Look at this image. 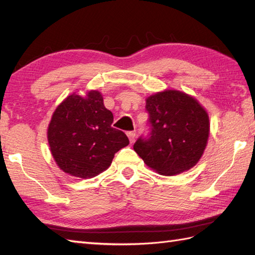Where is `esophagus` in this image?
Here are the masks:
<instances>
[{
	"label": "esophagus",
	"instance_id": "1",
	"mask_svg": "<svg viewBox=\"0 0 255 255\" xmlns=\"http://www.w3.org/2000/svg\"><path fill=\"white\" fill-rule=\"evenodd\" d=\"M127 136L129 138V141L132 143L134 141V139H136V132H134V131H129V132H127Z\"/></svg>",
	"mask_w": 255,
	"mask_h": 255
}]
</instances>
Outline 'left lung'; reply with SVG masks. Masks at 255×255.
Here are the masks:
<instances>
[{"label": "left lung", "instance_id": "left-lung-1", "mask_svg": "<svg viewBox=\"0 0 255 255\" xmlns=\"http://www.w3.org/2000/svg\"><path fill=\"white\" fill-rule=\"evenodd\" d=\"M150 137L133 150L151 170L172 176L186 172L202 158L209 137V116L195 97L165 90L145 99Z\"/></svg>", "mask_w": 255, "mask_h": 255}]
</instances>
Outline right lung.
Wrapping results in <instances>:
<instances>
[{"label":"right lung","instance_id":"1","mask_svg":"<svg viewBox=\"0 0 255 255\" xmlns=\"http://www.w3.org/2000/svg\"><path fill=\"white\" fill-rule=\"evenodd\" d=\"M113 121L99 91L64 99L53 112L47 130L59 169L80 178H92L108 169L117 151L129 144L126 134L112 127Z\"/></svg>","mask_w":255,"mask_h":255}]
</instances>
